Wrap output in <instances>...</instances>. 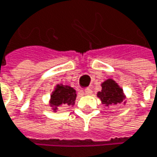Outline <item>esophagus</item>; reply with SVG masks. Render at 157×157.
<instances>
[{
	"mask_svg": "<svg viewBox=\"0 0 157 157\" xmlns=\"http://www.w3.org/2000/svg\"><path fill=\"white\" fill-rule=\"evenodd\" d=\"M84 93L86 95H92L93 94V90L92 89H86V90H84Z\"/></svg>",
	"mask_w": 157,
	"mask_h": 157,
	"instance_id": "1",
	"label": "esophagus"
}]
</instances>
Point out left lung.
Returning <instances> with one entry per match:
<instances>
[{"label": "left lung", "mask_w": 157, "mask_h": 157, "mask_svg": "<svg viewBox=\"0 0 157 157\" xmlns=\"http://www.w3.org/2000/svg\"><path fill=\"white\" fill-rule=\"evenodd\" d=\"M101 91L99 92L97 95L105 106L109 107V105H116L122 102L125 99L123 90L113 80L108 79L101 84Z\"/></svg>", "instance_id": "left-lung-1"}]
</instances>
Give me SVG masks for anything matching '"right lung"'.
<instances>
[{"mask_svg": "<svg viewBox=\"0 0 157 157\" xmlns=\"http://www.w3.org/2000/svg\"><path fill=\"white\" fill-rule=\"evenodd\" d=\"M76 98L75 90L74 88L67 86V85H62L58 84L56 87V90L51 94V106L53 107V109L56 111L57 109V107L64 104L66 107L72 106L75 104V101Z\"/></svg>", "mask_w": 157, "mask_h": 157, "instance_id": "right-lung-1", "label": "right lung"}]
</instances>
